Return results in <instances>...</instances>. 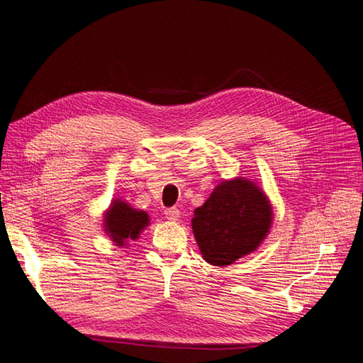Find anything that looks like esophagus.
Returning a JSON list of instances; mask_svg holds the SVG:
<instances>
[{"label":"esophagus","instance_id":"34e87169","mask_svg":"<svg viewBox=\"0 0 363 363\" xmlns=\"http://www.w3.org/2000/svg\"><path fill=\"white\" fill-rule=\"evenodd\" d=\"M164 215H165V218H167V219H170V220H178V219H179V216H181V211H179L178 208H176V207H172V208H165Z\"/></svg>","mask_w":363,"mask_h":363}]
</instances>
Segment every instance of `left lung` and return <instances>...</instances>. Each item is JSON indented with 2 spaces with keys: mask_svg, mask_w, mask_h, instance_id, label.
I'll use <instances>...</instances> for the list:
<instances>
[{
  "mask_svg": "<svg viewBox=\"0 0 363 363\" xmlns=\"http://www.w3.org/2000/svg\"><path fill=\"white\" fill-rule=\"evenodd\" d=\"M273 216L261 187L235 178L220 182L203 206L194 210L191 228L202 257L215 267H227L262 244Z\"/></svg>",
  "mask_w": 363,
  "mask_h": 363,
  "instance_id": "obj_1",
  "label": "left lung"
}]
</instances>
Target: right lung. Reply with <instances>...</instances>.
I'll return each instance as SVG.
<instances>
[{
  "instance_id": "right-lung-1",
  "label": "right lung",
  "mask_w": 363,
  "mask_h": 363,
  "mask_svg": "<svg viewBox=\"0 0 363 363\" xmlns=\"http://www.w3.org/2000/svg\"><path fill=\"white\" fill-rule=\"evenodd\" d=\"M148 224L150 218L145 211L132 208L121 199L111 202L104 215V231L118 247L125 245L128 240H136Z\"/></svg>"
}]
</instances>
